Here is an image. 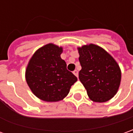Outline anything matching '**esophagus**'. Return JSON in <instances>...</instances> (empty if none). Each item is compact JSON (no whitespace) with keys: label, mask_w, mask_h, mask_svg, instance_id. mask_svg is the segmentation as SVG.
Here are the masks:
<instances>
[{"label":"esophagus","mask_w":133,"mask_h":133,"mask_svg":"<svg viewBox=\"0 0 133 133\" xmlns=\"http://www.w3.org/2000/svg\"><path fill=\"white\" fill-rule=\"evenodd\" d=\"M73 74H74V75H75V76H76V77H78V70H75L74 71V72H73Z\"/></svg>","instance_id":"1"}]
</instances>
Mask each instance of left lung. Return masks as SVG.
Here are the masks:
<instances>
[{
	"label": "left lung",
	"mask_w": 133,
	"mask_h": 133,
	"mask_svg": "<svg viewBox=\"0 0 133 133\" xmlns=\"http://www.w3.org/2000/svg\"><path fill=\"white\" fill-rule=\"evenodd\" d=\"M82 70L78 78L87 89L89 99L103 103L117 92L121 70L116 60L103 48L90 44L78 48Z\"/></svg>",
	"instance_id": "8db88e82"
}]
</instances>
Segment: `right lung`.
Wrapping results in <instances>:
<instances>
[{
  "label": "right lung",
  "instance_id": "obj_1",
  "mask_svg": "<svg viewBox=\"0 0 133 133\" xmlns=\"http://www.w3.org/2000/svg\"><path fill=\"white\" fill-rule=\"evenodd\" d=\"M63 47L48 44L38 49L29 61L25 78L32 92L46 102L62 101L77 81L60 55Z\"/></svg>",
  "mask_w": 133,
  "mask_h": 133
}]
</instances>
